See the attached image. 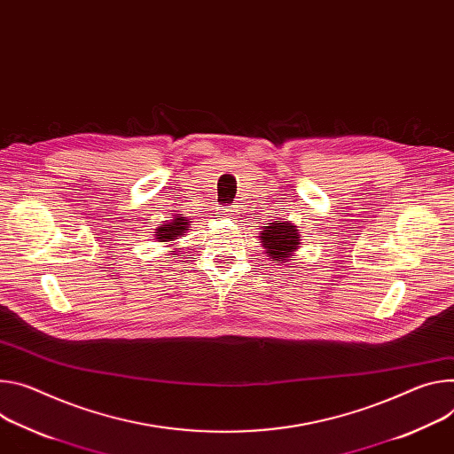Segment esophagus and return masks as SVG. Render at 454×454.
I'll list each match as a JSON object with an SVG mask.
<instances>
[{
	"label": "esophagus",
	"mask_w": 454,
	"mask_h": 454,
	"mask_svg": "<svg viewBox=\"0 0 454 454\" xmlns=\"http://www.w3.org/2000/svg\"><path fill=\"white\" fill-rule=\"evenodd\" d=\"M228 212H235V210H233V206H230V210H228Z\"/></svg>",
	"instance_id": "obj_1"
}]
</instances>
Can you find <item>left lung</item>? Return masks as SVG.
<instances>
[{"label": "left lung", "instance_id": "1", "mask_svg": "<svg viewBox=\"0 0 454 454\" xmlns=\"http://www.w3.org/2000/svg\"><path fill=\"white\" fill-rule=\"evenodd\" d=\"M261 242L266 248L268 257L273 261L286 262L287 257L299 250L301 237L297 226L287 221H273L270 226H262Z\"/></svg>", "mask_w": 454, "mask_h": 454}]
</instances>
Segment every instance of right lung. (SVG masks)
Wrapping results in <instances>:
<instances>
[{"label":"right lung","mask_w":454,"mask_h":454,"mask_svg":"<svg viewBox=\"0 0 454 454\" xmlns=\"http://www.w3.org/2000/svg\"><path fill=\"white\" fill-rule=\"evenodd\" d=\"M190 228L186 217H174L170 223H164L155 230V235L159 239V242H168V240H176L179 237H183L186 233V230Z\"/></svg>","instance_id":"obj_1"}]
</instances>
